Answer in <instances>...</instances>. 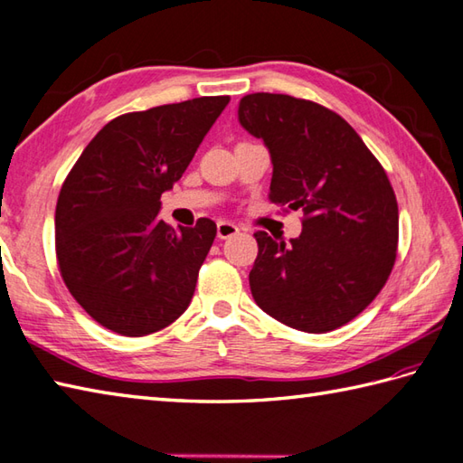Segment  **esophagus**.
I'll return each mask as SVG.
<instances>
[{
  "mask_svg": "<svg viewBox=\"0 0 463 463\" xmlns=\"http://www.w3.org/2000/svg\"><path fill=\"white\" fill-rule=\"evenodd\" d=\"M234 234H239V226L234 222H229V221L216 222V237H219L221 241L231 239V237H234Z\"/></svg>",
  "mask_w": 463,
  "mask_h": 463,
  "instance_id": "esophagus-1",
  "label": "esophagus"
}]
</instances>
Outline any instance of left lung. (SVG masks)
I'll return each instance as SVG.
<instances>
[{
  "label": "left lung",
  "mask_w": 463,
  "mask_h": 463,
  "mask_svg": "<svg viewBox=\"0 0 463 463\" xmlns=\"http://www.w3.org/2000/svg\"><path fill=\"white\" fill-rule=\"evenodd\" d=\"M239 123L270 153V201L307 214L288 242L254 234L252 298L290 328L336 330L376 298L394 267L398 203L388 176L360 135L318 103L252 93L239 103Z\"/></svg>",
  "instance_id": "1"
}]
</instances>
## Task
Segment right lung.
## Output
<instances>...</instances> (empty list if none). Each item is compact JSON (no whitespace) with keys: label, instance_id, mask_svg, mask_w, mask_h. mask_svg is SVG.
<instances>
[{"label":"right lung","instance_id":"obj_1","mask_svg":"<svg viewBox=\"0 0 463 463\" xmlns=\"http://www.w3.org/2000/svg\"><path fill=\"white\" fill-rule=\"evenodd\" d=\"M231 97L127 113L77 159L55 209V250L73 298L101 326L145 336L189 308L216 224L173 229L161 194L173 189Z\"/></svg>","mask_w":463,"mask_h":463}]
</instances>
